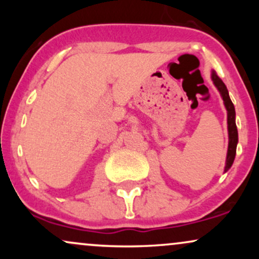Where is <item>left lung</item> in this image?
I'll use <instances>...</instances> for the list:
<instances>
[{
  "mask_svg": "<svg viewBox=\"0 0 259 259\" xmlns=\"http://www.w3.org/2000/svg\"><path fill=\"white\" fill-rule=\"evenodd\" d=\"M212 80L214 82L215 88L221 92L223 101H224L225 108L228 111V133H229V146H228V154H227V162H225L224 171H228L233 165L235 154H236V146L237 141H239V135H237V127L235 123V107L231 102L230 97H229V92L227 86H225L223 80L217 75V73L213 70L212 72Z\"/></svg>",
  "mask_w": 259,
  "mask_h": 259,
  "instance_id": "obj_1",
  "label": "left lung"
}]
</instances>
